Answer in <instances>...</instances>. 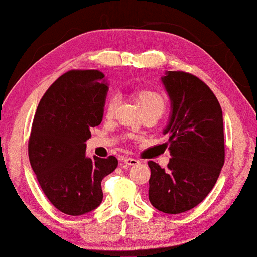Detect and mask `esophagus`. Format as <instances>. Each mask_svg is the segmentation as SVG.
I'll return each instance as SVG.
<instances>
[{"mask_svg":"<svg viewBox=\"0 0 257 257\" xmlns=\"http://www.w3.org/2000/svg\"><path fill=\"white\" fill-rule=\"evenodd\" d=\"M124 163H125L126 165H130V166H133V165L139 164V160H138V159H135V158H128V157H126V158H124Z\"/></svg>","mask_w":257,"mask_h":257,"instance_id":"34e87169","label":"esophagus"}]
</instances>
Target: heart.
Here are the masks:
<instances>
[{"label": "heart", "mask_w": 257, "mask_h": 257, "mask_svg": "<svg viewBox=\"0 0 257 257\" xmlns=\"http://www.w3.org/2000/svg\"><path fill=\"white\" fill-rule=\"evenodd\" d=\"M136 98L144 112L156 110L161 113L164 111L165 106H166V98H165L163 93L156 90L140 89L136 92ZM117 104V97H110V99L106 103V106H105V114H106V117H112L113 115Z\"/></svg>", "instance_id": "heart-1"}]
</instances>
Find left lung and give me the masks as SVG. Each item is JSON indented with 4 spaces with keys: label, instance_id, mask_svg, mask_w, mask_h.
<instances>
[{
    "label": "left lung",
    "instance_id": "left-lung-1",
    "mask_svg": "<svg viewBox=\"0 0 257 257\" xmlns=\"http://www.w3.org/2000/svg\"><path fill=\"white\" fill-rule=\"evenodd\" d=\"M171 100L164 135L172 158L167 168L149 161V199L166 214L198 206L219 178L224 164L222 110L213 91L194 75L166 71L161 77Z\"/></svg>",
    "mask_w": 257,
    "mask_h": 257
}]
</instances>
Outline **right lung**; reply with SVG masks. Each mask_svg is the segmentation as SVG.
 Returning a JSON list of instances; mask_svg holds the SVG:
<instances>
[{
  "mask_svg": "<svg viewBox=\"0 0 257 257\" xmlns=\"http://www.w3.org/2000/svg\"><path fill=\"white\" fill-rule=\"evenodd\" d=\"M98 70H71L47 90L38 104L28 144L42 191L68 215H83L103 200L101 180L118 166L110 156H85L90 130L103 120L108 90Z\"/></svg>",
  "mask_w": 257,
  "mask_h": 257,
  "instance_id": "right-lung-1",
  "label": "right lung"
}]
</instances>
